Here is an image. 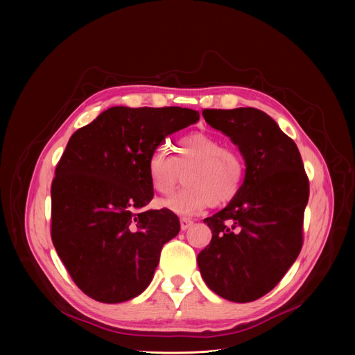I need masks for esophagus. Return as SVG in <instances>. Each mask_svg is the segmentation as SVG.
<instances>
[{"instance_id": "34e87169", "label": "esophagus", "mask_w": 355, "mask_h": 355, "mask_svg": "<svg viewBox=\"0 0 355 355\" xmlns=\"http://www.w3.org/2000/svg\"><path fill=\"white\" fill-rule=\"evenodd\" d=\"M180 226H181V230L185 232V230L190 229V227L193 226V220H190V218H187V217H182V218L180 220Z\"/></svg>"}]
</instances>
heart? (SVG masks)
<instances>
[{
  "mask_svg": "<svg viewBox=\"0 0 355 355\" xmlns=\"http://www.w3.org/2000/svg\"><path fill=\"white\" fill-rule=\"evenodd\" d=\"M174 155L159 148L148 161L151 189L161 197L171 196L181 173L185 187L164 201V206L180 216H194L204 209L221 206L240 190L245 178L243 155L233 145H225L216 135L193 132L173 146Z\"/></svg>",
  "mask_w": 355,
  "mask_h": 355,
  "instance_id": "1",
  "label": "heart"
}]
</instances>
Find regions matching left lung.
I'll use <instances>...</instances> for the list:
<instances>
[{
    "mask_svg": "<svg viewBox=\"0 0 355 355\" xmlns=\"http://www.w3.org/2000/svg\"><path fill=\"white\" fill-rule=\"evenodd\" d=\"M202 116L239 148L246 171L227 206L204 218L213 236L198 269L218 296L252 302L281 282L302 249L309 181L296 144L265 112L204 109Z\"/></svg>",
    "mask_w": 355,
    "mask_h": 355,
    "instance_id": "left-lung-1",
    "label": "left lung"
}]
</instances>
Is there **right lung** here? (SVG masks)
<instances>
[{
	"label": "right lung",
	"instance_id": "1",
	"mask_svg": "<svg viewBox=\"0 0 355 355\" xmlns=\"http://www.w3.org/2000/svg\"><path fill=\"white\" fill-rule=\"evenodd\" d=\"M198 119L187 107L114 106L69 139L51 184V240L92 300L125 302L151 284L180 220L145 209L154 197L148 161L168 135Z\"/></svg>",
	"mask_w": 355,
	"mask_h": 355
}]
</instances>
